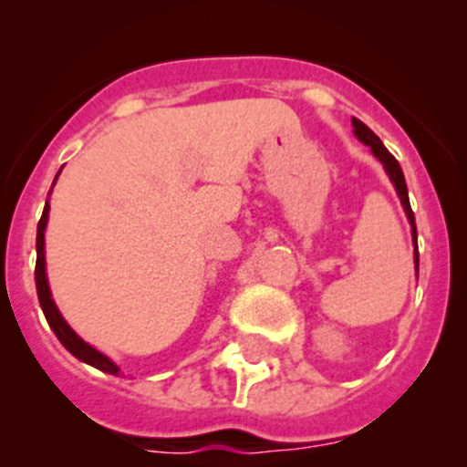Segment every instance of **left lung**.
Wrapping results in <instances>:
<instances>
[{"mask_svg":"<svg viewBox=\"0 0 467 467\" xmlns=\"http://www.w3.org/2000/svg\"><path fill=\"white\" fill-rule=\"evenodd\" d=\"M352 133L357 135V140L359 142H364L366 146H370V153L375 155V158L379 160L381 167H384V171L389 173L390 182H393L395 192H398L400 196V203L404 207V214H407L409 223H411V234H413V262H416V273H418V234H416V219H413V210H411V203H409V192H407V182H404V173L402 169H400L398 160L393 158V155L389 153V149H386L384 144H381V140L378 135L373 133V130L368 129V126L364 124V121H359L357 117H352Z\"/></svg>","mask_w":467,"mask_h":467,"instance_id":"1","label":"left lung"}]
</instances>
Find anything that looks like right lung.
I'll list each match as a JSON object with an SVG mask.
<instances>
[{
    "label": "right lung",
    "mask_w": 467,
    "mask_h": 467,
    "mask_svg": "<svg viewBox=\"0 0 467 467\" xmlns=\"http://www.w3.org/2000/svg\"><path fill=\"white\" fill-rule=\"evenodd\" d=\"M58 173H56V178H54V185H56V181H58ZM49 194H51V190H49ZM47 221H49V201L45 203V212H42L40 221H37V237H36V253H37L36 289H37V300H40V307H42V312H45L47 323H49V327L54 329V334L58 337V341L65 346V350L72 352L78 361L94 366V368L103 370V373H108V375H119V370H121L119 366H117L110 357H106L103 352H99L97 348H92L89 343L83 341V338L78 337L72 327H69V323L65 321L63 314H60L58 307H56L54 298H51L49 280H47V260H45Z\"/></svg>",
    "instance_id": "obj_1"
}]
</instances>
